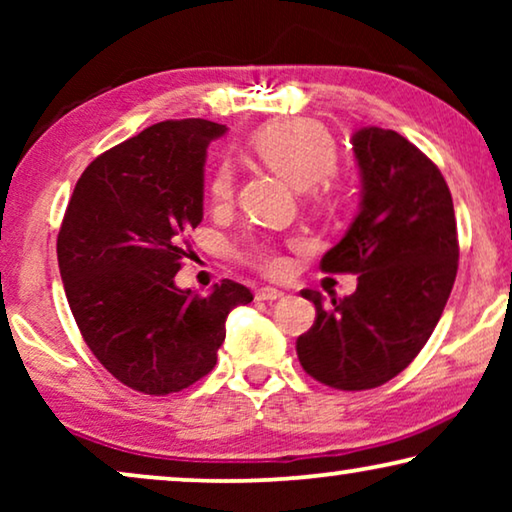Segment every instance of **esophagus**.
Returning a JSON list of instances; mask_svg holds the SVG:
<instances>
[{
	"label": "esophagus",
	"mask_w": 512,
	"mask_h": 512,
	"mask_svg": "<svg viewBox=\"0 0 512 512\" xmlns=\"http://www.w3.org/2000/svg\"><path fill=\"white\" fill-rule=\"evenodd\" d=\"M282 296H284V291L272 289V286H261V289L256 291V300H268V303H272V300H279Z\"/></svg>",
	"instance_id": "1"
}]
</instances>
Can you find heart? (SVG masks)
<instances>
[{
	"mask_svg": "<svg viewBox=\"0 0 512 512\" xmlns=\"http://www.w3.org/2000/svg\"><path fill=\"white\" fill-rule=\"evenodd\" d=\"M251 151L263 160L270 170L284 177L296 188H307L314 200H324L331 191V172L338 160L333 137L319 123L307 118L270 123L254 132ZM233 195V170L230 165H219L212 179L214 202H228ZM244 258L254 268L275 275L282 270V258L268 242H256L244 251Z\"/></svg>",
	"mask_w": 512,
	"mask_h": 512,
	"instance_id": "heart-1",
	"label": "heart"
}]
</instances>
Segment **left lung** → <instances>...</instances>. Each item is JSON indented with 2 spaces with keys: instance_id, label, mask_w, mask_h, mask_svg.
I'll use <instances>...</instances> for the list:
<instances>
[{
  "instance_id": "left-lung-1",
  "label": "left lung",
  "mask_w": 512,
  "mask_h": 512,
  "mask_svg": "<svg viewBox=\"0 0 512 512\" xmlns=\"http://www.w3.org/2000/svg\"><path fill=\"white\" fill-rule=\"evenodd\" d=\"M359 214L321 258L324 272L359 275L356 291L324 305L296 340L300 366L342 391L389 382L422 352L457 277L459 242L450 188L415 144L370 125L354 132Z\"/></svg>"
}]
</instances>
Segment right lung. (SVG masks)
<instances>
[{
  "mask_svg": "<svg viewBox=\"0 0 512 512\" xmlns=\"http://www.w3.org/2000/svg\"><path fill=\"white\" fill-rule=\"evenodd\" d=\"M226 125L163 121L86 167L58 233V265L76 326L125 387L181 391L216 366L226 319L254 300L223 279L209 296L179 289L184 235L202 221L207 146Z\"/></svg>",
  "mask_w": 512,
  "mask_h": 512,
  "instance_id": "right-lung-1",
  "label": "right lung"
}]
</instances>
